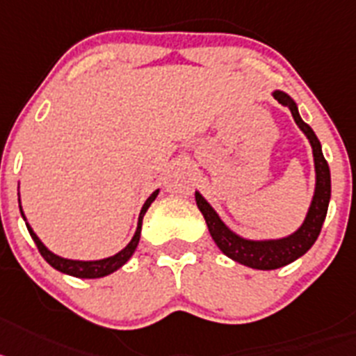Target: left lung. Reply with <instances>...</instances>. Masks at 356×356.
<instances>
[{
	"mask_svg": "<svg viewBox=\"0 0 356 356\" xmlns=\"http://www.w3.org/2000/svg\"><path fill=\"white\" fill-rule=\"evenodd\" d=\"M272 97L276 98L280 104L289 107L293 122L301 129L302 134L307 136L308 143L312 147L315 188L302 224L293 233L281 238H245L242 234L234 233L229 225L222 220L220 215L215 211L211 204L204 199L202 193L195 191L197 206H199L200 213L204 215V220L208 224L209 234L215 240L216 247L236 264L256 268V270H274V268L285 267V265L301 258L319 236L321 227H323L324 218H326L330 197H332L330 166H327L326 159L323 156L321 141L317 140L312 127L302 122V118L299 116L298 104L292 100V97H289L285 91H280V89L272 92Z\"/></svg>",
	"mask_w": 356,
	"mask_h": 356,
	"instance_id": "8db88e82",
	"label": "left lung"
}]
</instances>
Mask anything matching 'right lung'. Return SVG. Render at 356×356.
Wrapping results in <instances>:
<instances>
[{
  "label": "right lung",
  "instance_id": "right-lung-1",
  "mask_svg": "<svg viewBox=\"0 0 356 356\" xmlns=\"http://www.w3.org/2000/svg\"><path fill=\"white\" fill-rule=\"evenodd\" d=\"M19 195V193H17ZM159 195V190L152 191L150 197L145 200L143 208H141L140 216H138V225H136V231H134V236L131 238V242L127 243L123 247L122 251H118L116 254L113 256H107V258H102V259H71V258H63V256L55 254L41 242V238L37 236L35 231L32 229V225L26 222V216H24L23 208H21V197H19V209H21V216H23V220L26 222V227H29V233L30 236L33 238V242H35L37 249L41 252L42 258L48 261L55 270L63 272V274H67V276H73V277H82V280H97V277H104V276H109L113 272H116L118 268H122L123 265L131 259V256L134 254L136 247L140 243V236H141V225H143V216L147 213V209L150 208V204L156 200V197Z\"/></svg>",
  "mask_w": 356,
  "mask_h": 356
}]
</instances>
